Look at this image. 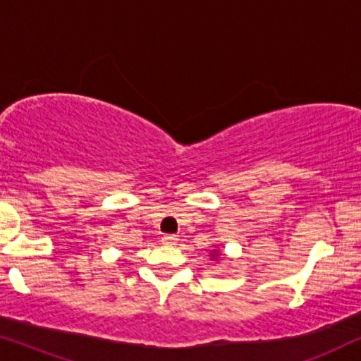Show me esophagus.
Returning a JSON list of instances; mask_svg holds the SVG:
<instances>
[{"label":"esophagus","mask_w":361,"mask_h":361,"mask_svg":"<svg viewBox=\"0 0 361 361\" xmlns=\"http://www.w3.org/2000/svg\"><path fill=\"white\" fill-rule=\"evenodd\" d=\"M177 236L176 235H164L162 236V243L164 245H176Z\"/></svg>","instance_id":"1"}]
</instances>
